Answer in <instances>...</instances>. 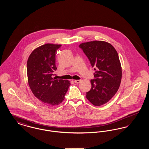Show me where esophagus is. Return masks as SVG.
Wrapping results in <instances>:
<instances>
[{
    "mask_svg": "<svg viewBox=\"0 0 149 149\" xmlns=\"http://www.w3.org/2000/svg\"><path fill=\"white\" fill-rule=\"evenodd\" d=\"M81 81V80H74V82H75V83H77V84H78V83H79Z\"/></svg>",
    "mask_w": 149,
    "mask_h": 149,
    "instance_id": "esophagus-1",
    "label": "esophagus"
}]
</instances>
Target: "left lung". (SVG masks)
<instances>
[{
    "mask_svg": "<svg viewBox=\"0 0 149 149\" xmlns=\"http://www.w3.org/2000/svg\"><path fill=\"white\" fill-rule=\"evenodd\" d=\"M79 47L95 71L86 97L93 105L102 106L113 97L120 85L122 68L118 53L111 44L102 41L82 43Z\"/></svg>",
    "mask_w": 149,
    "mask_h": 149,
    "instance_id": "8db88e82",
    "label": "left lung"
}]
</instances>
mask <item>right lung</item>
I'll return each instance as SVG.
<instances>
[{
  "label": "right lung",
  "mask_w": 149,
  "mask_h": 149,
  "mask_svg": "<svg viewBox=\"0 0 149 149\" xmlns=\"http://www.w3.org/2000/svg\"><path fill=\"white\" fill-rule=\"evenodd\" d=\"M61 45L47 43L33 50L27 64L31 90L37 98L50 106L60 104L70 85L69 80L52 78L57 69L56 54Z\"/></svg>",
  "instance_id": "obj_1"
}]
</instances>
